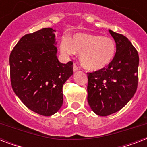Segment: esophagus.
<instances>
[{
    "label": "esophagus",
    "instance_id": "esophagus-1",
    "mask_svg": "<svg viewBox=\"0 0 147 147\" xmlns=\"http://www.w3.org/2000/svg\"><path fill=\"white\" fill-rule=\"evenodd\" d=\"M78 70H79V67H78V65L75 63L73 65V71H78Z\"/></svg>",
    "mask_w": 147,
    "mask_h": 147
}]
</instances>
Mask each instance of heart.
Wrapping results in <instances>:
<instances>
[{"instance_id":"obj_1","label":"heart","mask_w":147,"mask_h":147,"mask_svg":"<svg viewBox=\"0 0 147 147\" xmlns=\"http://www.w3.org/2000/svg\"><path fill=\"white\" fill-rule=\"evenodd\" d=\"M60 49L65 55L80 53L81 63L85 69L98 71L107 66L114 59L116 45L111 38L90 33H77L70 40H62Z\"/></svg>"}]
</instances>
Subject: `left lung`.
I'll return each mask as SVG.
<instances>
[{"label":"left lung","instance_id":"left-lung-1","mask_svg":"<svg viewBox=\"0 0 147 147\" xmlns=\"http://www.w3.org/2000/svg\"><path fill=\"white\" fill-rule=\"evenodd\" d=\"M116 42V53L107 66L88 72V102L99 116L123 108L134 97L138 85L139 55L122 34L109 30Z\"/></svg>","mask_w":147,"mask_h":147}]
</instances>
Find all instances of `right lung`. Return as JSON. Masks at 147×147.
<instances>
[{
	"label": "right lung",
	"instance_id": "add662e5",
	"mask_svg": "<svg viewBox=\"0 0 147 147\" xmlns=\"http://www.w3.org/2000/svg\"><path fill=\"white\" fill-rule=\"evenodd\" d=\"M54 32L43 28L24 35L10 55L13 92L29 109L43 116L62 107V86L73 74V62L58 60Z\"/></svg>",
	"mask_w": 147,
	"mask_h": 147
}]
</instances>
